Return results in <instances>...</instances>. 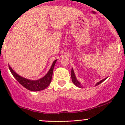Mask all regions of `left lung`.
Returning a JSON list of instances; mask_svg holds the SVG:
<instances>
[{
  "label": "left lung",
  "mask_w": 125,
  "mask_h": 125,
  "mask_svg": "<svg viewBox=\"0 0 125 125\" xmlns=\"http://www.w3.org/2000/svg\"><path fill=\"white\" fill-rule=\"evenodd\" d=\"M71 77H72V81L73 83L75 84L76 86H78V87H82L80 85V83L77 81L75 75H74V73L73 69H72V71H71ZM106 79H103L102 81H100L99 82L97 83L96 84V86L98 85V84H99L100 83H102L104 81H105Z\"/></svg>",
  "instance_id": "1"
}]
</instances>
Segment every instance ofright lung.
Instances as JSON below:
<instances>
[{
  "label": "right lung",
  "instance_id": "obj_1",
  "mask_svg": "<svg viewBox=\"0 0 125 125\" xmlns=\"http://www.w3.org/2000/svg\"><path fill=\"white\" fill-rule=\"evenodd\" d=\"M56 61L57 60H55L53 62L52 65L51 69L49 71L48 73L46 74L43 78L40 79L39 80H36V81H31V80H28L27 79L24 78V77H21V76L18 75L11 68L10 66H9V68L10 71L13 76L15 77L16 79L23 86L25 87L26 89L31 90V91H39V90H43L44 89L46 88L49 85L50 83H51L53 71V68Z\"/></svg>",
  "mask_w": 125,
  "mask_h": 125
}]
</instances>
